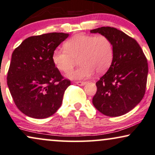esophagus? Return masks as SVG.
Listing matches in <instances>:
<instances>
[{"label":"esophagus","mask_w":155,"mask_h":155,"mask_svg":"<svg viewBox=\"0 0 155 155\" xmlns=\"http://www.w3.org/2000/svg\"><path fill=\"white\" fill-rule=\"evenodd\" d=\"M75 83L77 85H79V86H84L86 84H87L86 81H76Z\"/></svg>","instance_id":"esophagus-1"}]
</instances>
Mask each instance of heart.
<instances>
[{"label": "heart", "instance_id": "heart-1", "mask_svg": "<svg viewBox=\"0 0 155 155\" xmlns=\"http://www.w3.org/2000/svg\"><path fill=\"white\" fill-rule=\"evenodd\" d=\"M64 49L56 48L52 54V61L57 69L68 72L79 60V68L71 71L67 78L74 80L86 79L93 75L105 72L113 62V43L105 35H76L66 41Z\"/></svg>", "mask_w": 155, "mask_h": 155}]
</instances>
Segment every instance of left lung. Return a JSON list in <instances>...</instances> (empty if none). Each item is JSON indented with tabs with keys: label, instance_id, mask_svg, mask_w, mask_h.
Instances as JSON below:
<instances>
[{
	"label": "left lung",
	"instance_id": "8db88e82",
	"mask_svg": "<svg viewBox=\"0 0 155 155\" xmlns=\"http://www.w3.org/2000/svg\"><path fill=\"white\" fill-rule=\"evenodd\" d=\"M90 32L107 37L114 50L109 69L97 81V89L92 103L105 115L120 116L131 110L143 97L147 60L137 41L116 28L102 27Z\"/></svg>",
	"mask_w": 155,
	"mask_h": 155
}]
</instances>
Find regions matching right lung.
<instances>
[{"label":"right lung","instance_id":"add662e5","mask_svg":"<svg viewBox=\"0 0 155 155\" xmlns=\"http://www.w3.org/2000/svg\"><path fill=\"white\" fill-rule=\"evenodd\" d=\"M68 35L52 32L29 37L13 52L7 84L15 105L27 116L48 118L61 107L71 81L57 69L52 54Z\"/></svg>","mask_w":155,"mask_h":155}]
</instances>
